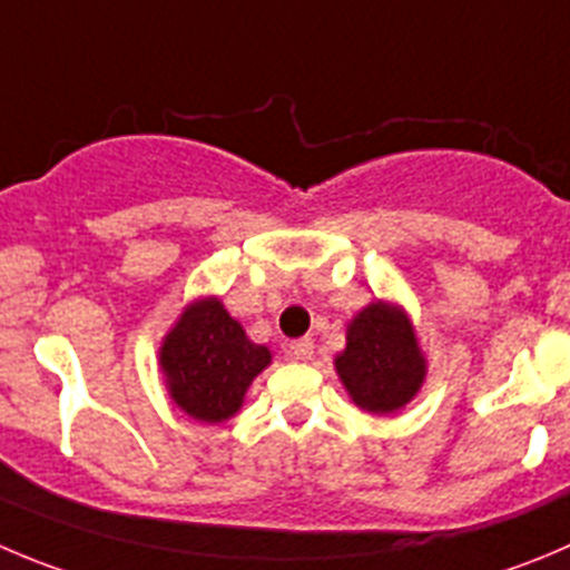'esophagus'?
<instances>
[{"instance_id": "34e87169", "label": "esophagus", "mask_w": 570, "mask_h": 570, "mask_svg": "<svg viewBox=\"0 0 570 570\" xmlns=\"http://www.w3.org/2000/svg\"><path fill=\"white\" fill-rule=\"evenodd\" d=\"M289 357L297 360V363H309L315 357V340L301 337L289 345Z\"/></svg>"}]
</instances>
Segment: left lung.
I'll use <instances>...</instances> for the list:
<instances>
[{
    "instance_id": "1",
    "label": "left lung",
    "mask_w": 570,
    "mask_h": 570,
    "mask_svg": "<svg viewBox=\"0 0 570 570\" xmlns=\"http://www.w3.org/2000/svg\"><path fill=\"white\" fill-rule=\"evenodd\" d=\"M337 374L363 411L391 413L407 405L424 380V357L407 317L387 303H371L348 326Z\"/></svg>"
}]
</instances>
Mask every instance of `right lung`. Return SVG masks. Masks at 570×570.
<instances>
[{"label": "right lung", "instance_id": "right-lung-1", "mask_svg": "<svg viewBox=\"0 0 570 570\" xmlns=\"http://www.w3.org/2000/svg\"><path fill=\"white\" fill-rule=\"evenodd\" d=\"M171 399L199 422H225L244 391L269 365V351L249 343L219 301L194 303L159 351Z\"/></svg>", "mask_w": 570, "mask_h": 570}]
</instances>
